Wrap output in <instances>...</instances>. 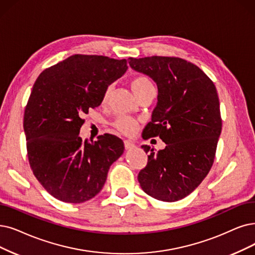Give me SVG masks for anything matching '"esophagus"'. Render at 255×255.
Masks as SVG:
<instances>
[{
	"mask_svg": "<svg viewBox=\"0 0 255 255\" xmlns=\"http://www.w3.org/2000/svg\"><path fill=\"white\" fill-rule=\"evenodd\" d=\"M125 147L127 149L133 148V147H135V143H134L133 141H130V140H125Z\"/></svg>",
	"mask_w": 255,
	"mask_h": 255,
	"instance_id": "1",
	"label": "esophagus"
}]
</instances>
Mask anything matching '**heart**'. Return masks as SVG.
Returning a JSON list of instances; mask_svg holds the SVG:
<instances>
[{"instance_id":"b5f03b06","label":"heart","mask_w":255,"mask_h":255,"mask_svg":"<svg viewBox=\"0 0 255 255\" xmlns=\"http://www.w3.org/2000/svg\"><path fill=\"white\" fill-rule=\"evenodd\" d=\"M131 88H133L134 92L136 93V95L139 97L141 94H143L144 92H146L147 90L149 89H154V84L150 80V78L146 75H137L135 76L133 79H131ZM112 86H108L105 90V92L103 94V103H107L111 92H112ZM114 127L115 128H117L121 133H124L126 135H130L133 134L134 131L137 129L138 128V122L136 119L131 118L129 116H119L115 122H114Z\"/></svg>"}]
</instances>
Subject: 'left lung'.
Instances as JSON below:
<instances>
[{
  "label": "left lung",
  "mask_w": 255,
  "mask_h": 255,
  "mask_svg": "<svg viewBox=\"0 0 255 255\" xmlns=\"http://www.w3.org/2000/svg\"><path fill=\"white\" fill-rule=\"evenodd\" d=\"M129 66L158 86V103L142 137H159L166 146L150 151L139 171L141 188L154 199L175 202L188 196L213 164L222 130L215 84L187 60L174 56L129 57Z\"/></svg>",
  "instance_id": "8db88e82"
}]
</instances>
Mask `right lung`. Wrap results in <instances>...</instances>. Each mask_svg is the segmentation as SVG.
<instances>
[{
    "mask_svg": "<svg viewBox=\"0 0 255 255\" xmlns=\"http://www.w3.org/2000/svg\"><path fill=\"white\" fill-rule=\"evenodd\" d=\"M127 59L75 54L51 66L33 85L24 113L27 156L33 175L55 199L84 203L103 189L122 140L104 134L83 141L84 114L101 104L106 88L125 74Z\"/></svg>",
    "mask_w": 255,
    "mask_h": 255,
    "instance_id": "right-lung-1",
    "label": "right lung"
}]
</instances>
